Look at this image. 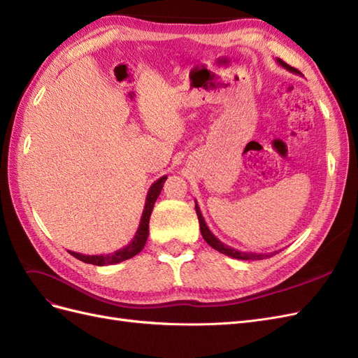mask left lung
I'll list each match as a JSON object with an SVG mask.
<instances>
[{
	"instance_id": "left-lung-1",
	"label": "left lung",
	"mask_w": 358,
	"mask_h": 358,
	"mask_svg": "<svg viewBox=\"0 0 358 358\" xmlns=\"http://www.w3.org/2000/svg\"><path fill=\"white\" fill-rule=\"evenodd\" d=\"M279 66H282L284 69H287L288 71L291 73H296V74H300L299 70H296L294 67H289L288 64H285L282 59H276ZM196 212H197V216H199V222H200V231H201V236L203 239L208 242V245H210L213 249H216V251L221 252V254H225L229 255L231 258H237V259H264V258H270L272 255L278 254L279 251H275V252H270V254H263V252H245V251H239V249H234L229 245L222 243L218 237H216L210 230L208 224H206L203 215H201V210L199 208V204L196 201Z\"/></svg>"
}]
</instances>
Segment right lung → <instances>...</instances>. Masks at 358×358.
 Wrapping results in <instances>:
<instances>
[{
	"mask_svg": "<svg viewBox=\"0 0 358 358\" xmlns=\"http://www.w3.org/2000/svg\"><path fill=\"white\" fill-rule=\"evenodd\" d=\"M166 179H167V176H162L158 180H155L152 185H150V188L148 191V196H146L142 218H140L138 229H137V231H136V234L133 237V241L129 242L127 246L117 249V251H115L112 254H106V255L104 254H100V255H85V254H78V252H73V251H69V252L73 257L80 259V262L88 263V264H94V266L117 264V263L125 262V259H128V258H133L134 255H137L145 248V243L148 241L150 213H152L154 204H155L158 196L161 194V189H162V185H164Z\"/></svg>",
	"mask_w": 358,
	"mask_h": 358,
	"instance_id": "obj_1",
	"label": "right lung"
}]
</instances>
